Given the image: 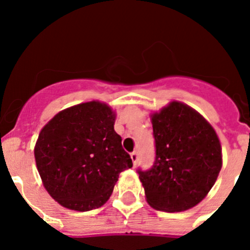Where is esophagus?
Masks as SVG:
<instances>
[{
  "label": "esophagus",
  "mask_w": 250,
  "mask_h": 250,
  "mask_svg": "<svg viewBox=\"0 0 250 250\" xmlns=\"http://www.w3.org/2000/svg\"><path fill=\"white\" fill-rule=\"evenodd\" d=\"M130 159H132L133 164H134V165L137 164V162H138V153H137L136 150L130 153Z\"/></svg>",
  "instance_id": "1"
}]
</instances>
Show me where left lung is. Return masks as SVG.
Instances as JSON below:
<instances>
[{"label": "left lung", "mask_w": 250, "mask_h": 250, "mask_svg": "<svg viewBox=\"0 0 250 250\" xmlns=\"http://www.w3.org/2000/svg\"><path fill=\"white\" fill-rule=\"evenodd\" d=\"M153 123L155 160L137 169L146 201L153 208L180 212L208 193L222 167L220 139L208 122L180 102H171Z\"/></svg>", "instance_id": "left-lung-1"}]
</instances>
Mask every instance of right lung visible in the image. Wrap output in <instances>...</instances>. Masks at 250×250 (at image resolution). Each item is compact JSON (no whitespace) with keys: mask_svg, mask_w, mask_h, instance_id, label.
<instances>
[{"mask_svg":"<svg viewBox=\"0 0 250 250\" xmlns=\"http://www.w3.org/2000/svg\"><path fill=\"white\" fill-rule=\"evenodd\" d=\"M107 104L86 102L58 113L41 130L34 148L46 191L62 206L91 211L109 199L118 176L133 167L114 132Z\"/></svg>","mask_w":250,"mask_h":250,"instance_id":"obj_1","label":"right lung"}]
</instances>
